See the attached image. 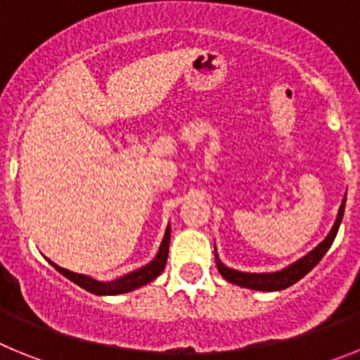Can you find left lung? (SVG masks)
Segmentation results:
<instances>
[{"label":"left lung","mask_w":360,"mask_h":360,"mask_svg":"<svg viewBox=\"0 0 360 360\" xmlns=\"http://www.w3.org/2000/svg\"><path fill=\"white\" fill-rule=\"evenodd\" d=\"M345 203L346 200H342L341 209H339V216L335 219V225L330 231V234L326 236V240L321 245H317L316 249L308 252L307 256L301 257L299 262H295L294 265L287 266V269L279 270V272H269V274H250V272H238V270L227 269L225 265H221L216 256V265H218L219 274L224 276L227 281L234 283V285H240V287L250 288V290H263V292H274V290H283V288L292 287L294 283H297L299 279L304 278V276L310 272L317 263L323 259V256L328 252V249L332 247L333 240L337 236V231H339V225H341L342 214H345Z\"/></svg>","instance_id":"obj_1"}]
</instances>
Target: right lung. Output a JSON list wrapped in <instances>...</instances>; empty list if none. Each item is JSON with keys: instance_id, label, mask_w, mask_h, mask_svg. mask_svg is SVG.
<instances>
[{"instance_id": "add662e5", "label": "right lung", "mask_w": 360, "mask_h": 360, "mask_svg": "<svg viewBox=\"0 0 360 360\" xmlns=\"http://www.w3.org/2000/svg\"><path fill=\"white\" fill-rule=\"evenodd\" d=\"M169 240H171V229L167 227L165 231V236L164 241L160 245V250H158L157 257L153 259L149 265L142 266V269L135 270L131 274L124 276V278L115 279V281H110V283H103V281H97V279H91L88 276H82V274H75V272H70V270L63 269V266L56 265L52 263L53 269L59 270L63 276L73 281L75 285H79L81 288L84 290L91 292V294H97V295H115V294H124V292H131L135 288L142 287L146 283L153 281L155 278L162 274V270H164L165 263H167V252H169Z\"/></svg>"}]
</instances>
